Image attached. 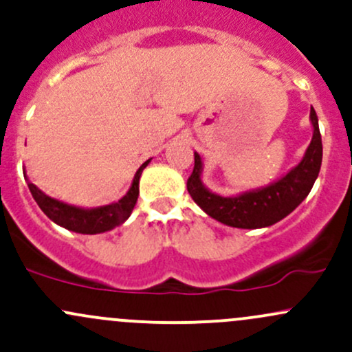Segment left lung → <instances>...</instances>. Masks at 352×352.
<instances>
[{"instance_id": "left-lung-1", "label": "left lung", "mask_w": 352, "mask_h": 352, "mask_svg": "<svg viewBox=\"0 0 352 352\" xmlns=\"http://www.w3.org/2000/svg\"><path fill=\"white\" fill-rule=\"evenodd\" d=\"M312 141L304 157L290 171L267 186L221 196L203 183V160L195 153V169L188 179V191L195 203L213 220L233 228H267L283 220L307 198L322 164V139L319 119L311 109Z\"/></svg>"}]
</instances>
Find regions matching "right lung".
<instances>
[{"instance_id": "1", "label": "right lung", "mask_w": 352, "mask_h": 352, "mask_svg": "<svg viewBox=\"0 0 352 352\" xmlns=\"http://www.w3.org/2000/svg\"><path fill=\"white\" fill-rule=\"evenodd\" d=\"M149 162L151 160H147L144 164L135 171L129 191H127L119 201L96 208L75 206L69 205V203L60 201V199L52 198V196L45 195L36 184H33L32 181L28 179L26 171L25 177L26 181H28V188L33 199H35L36 205L41 208V211H43L52 221L56 223L58 226L70 230V232L82 233V235H97V233L109 232V230L122 225V223L131 217L139 196V179H141L142 171H144V168Z\"/></svg>"}]
</instances>
